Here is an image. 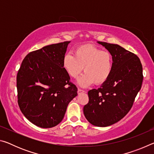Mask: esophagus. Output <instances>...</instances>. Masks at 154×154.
Returning a JSON list of instances; mask_svg holds the SVG:
<instances>
[{
    "label": "esophagus",
    "instance_id": "esophagus-1",
    "mask_svg": "<svg viewBox=\"0 0 154 154\" xmlns=\"http://www.w3.org/2000/svg\"><path fill=\"white\" fill-rule=\"evenodd\" d=\"M83 92H85L84 90H81V89H78V90H77V93H78V94H82V93H83Z\"/></svg>",
    "mask_w": 154,
    "mask_h": 154
}]
</instances>
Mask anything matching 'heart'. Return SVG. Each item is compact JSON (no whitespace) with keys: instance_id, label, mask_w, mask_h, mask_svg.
Masks as SVG:
<instances>
[{"instance_id":"obj_1","label":"heart","mask_w":154,"mask_h":154,"mask_svg":"<svg viewBox=\"0 0 154 154\" xmlns=\"http://www.w3.org/2000/svg\"><path fill=\"white\" fill-rule=\"evenodd\" d=\"M62 66L71 78L77 79L84 67L85 73L78 81L82 87H88L95 82L100 85L109 79L113 69V56L110 52L97 48L85 45L75 49L74 55L65 54Z\"/></svg>"}]
</instances>
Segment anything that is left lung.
<instances>
[{
	"label": "left lung",
	"instance_id": "left-lung-1",
	"mask_svg": "<svg viewBox=\"0 0 154 154\" xmlns=\"http://www.w3.org/2000/svg\"><path fill=\"white\" fill-rule=\"evenodd\" d=\"M97 43L111 54L113 69L98 89L88 92L89 102L83 106V113L94 126L106 127L119 122L131 109L141 88L143 68L138 56L122 47Z\"/></svg>",
	"mask_w": 154,
	"mask_h": 154
}]
</instances>
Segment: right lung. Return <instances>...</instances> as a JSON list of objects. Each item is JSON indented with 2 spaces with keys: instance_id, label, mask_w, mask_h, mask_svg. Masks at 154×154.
I'll use <instances>...</instances> for the list:
<instances>
[{
  "instance_id": "1",
  "label": "right lung",
  "mask_w": 154,
  "mask_h": 154,
  "mask_svg": "<svg viewBox=\"0 0 154 154\" xmlns=\"http://www.w3.org/2000/svg\"><path fill=\"white\" fill-rule=\"evenodd\" d=\"M71 41L52 44L30 52L17 75L18 105L30 122L43 128L60 123L77 88L62 66Z\"/></svg>"
}]
</instances>
